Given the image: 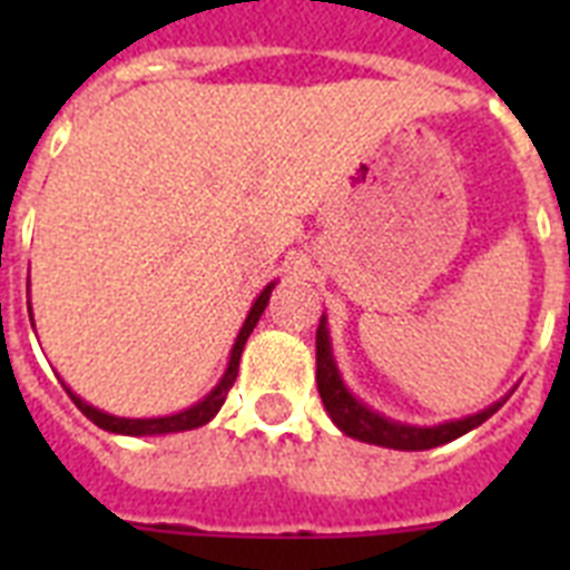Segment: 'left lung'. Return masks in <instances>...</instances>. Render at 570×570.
Instances as JSON below:
<instances>
[{"instance_id": "obj_1", "label": "left lung", "mask_w": 570, "mask_h": 570, "mask_svg": "<svg viewBox=\"0 0 570 570\" xmlns=\"http://www.w3.org/2000/svg\"><path fill=\"white\" fill-rule=\"evenodd\" d=\"M316 387H320L322 405L331 414V420L337 423L340 432H346L348 438L364 443H375V446H387V450H432V446H441V443H450L461 434H468L470 429L482 425L491 414H497L503 402H494L485 411H479L473 416H464V420H452V423L441 425H407L396 423V420H387V416L375 414L364 402H357L348 387L340 379V370L334 364V352H331V337H328V320L322 313L320 328H316Z\"/></svg>"}]
</instances>
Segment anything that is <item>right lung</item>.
Returning a JSON list of instances; mask_svg holds the SVG:
<instances>
[{
	"mask_svg": "<svg viewBox=\"0 0 570 570\" xmlns=\"http://www.w3.org/2000/svg\"><path fill=\"white\" fill-rule=\"evenodd\" d=\"M272 289H275V284H268L263 293L257 295V302L250 304V313L248 320H245V325H242L239 337H236V343H233V352H230V364H227V370H224L222 381L215 384L213 393L209 396H204L197 405L186 407V411H180V414H171V416H150V420H129V416H115V414H106V411H100V407L88 405L85 399H79L73 393V390L67 387V396L73 399L76 407L82 411L91 423H97L100 429H106V432H115V434H129V438H145V434H171V432H189V429H197V425L209 423L215 414H218V407L224 405V399H227V390L233 387V381H236V375H239V357H242V348H245V343H248L250 331H254V325L259 322V316H263V311H266L268 304V295H272ZM29 316H31V307H29Z\"/></svg>",
	"mask_w": 570,
	"mask_h": 570,
	"instance_id": "obj_1",
	"label": "right lung"
}]
</instances>
